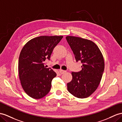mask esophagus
<instances>
[{
	"instance_id": "1",
	"label": "esophagus",
	"mask_w": 122,
	"mask_h": 122,
	"mask_svg": "<svg viewBox=\"0 0 122 122\" xmlns=\"http://www.w3.org/2000/svg\"><path fill=\"white\" fill-rule=\"evenodd\" d=\"M59 73H60L61 74H63L65 73H66V71L62 70H59Z\"/></svg>"
}]
</instances>
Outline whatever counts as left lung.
<instances>
[{
	"instance_id": "left-lung-1",
	"label": "left lung",
	"mask_w": 122,
	"mask_h": 122,
	"mask_svg": "<svg viewBox=\"0 0 122 122\" xmlns=\"http://www.w3.org/2000/svg\"><path fill=\"white\" fill-rule=\"evenodd\" d=\"M66 39L76 62L81 61L82 70L71 73L73 79L67 90L74 96L85 98L95 91L102 79L105 63L98 46L92 41L79 37L67 36Z\"/></svg>"
}]
</instances>
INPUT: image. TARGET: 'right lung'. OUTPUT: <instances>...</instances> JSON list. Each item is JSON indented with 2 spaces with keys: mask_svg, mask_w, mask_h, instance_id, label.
<instances>
[{
  "mask_svg": "<svg viewBox=\"0 0 122 122\" xmlns=\"http://www.w3.org/2000/svg\"><path fill=\"white\" fill-rule=\"evenodd\" d=\"M62 36H41L28 42L21 49L18 60V73L24 90L31 97L40 99L49 93L51 81L57 76L44 62L50 58Z\"/></svg>",
  "mask_w": 122,
  "mask_h": 122,
  "instance_id": "obj_1",
  "label": "right lung"
}]
</instances>
